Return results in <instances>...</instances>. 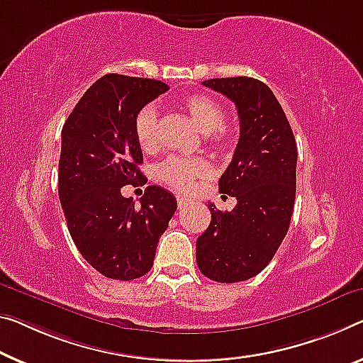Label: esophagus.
I'll return each instance as SVG.
<instances>
[{
    "label": "esophagus",
    "mask_w": 363,
    "mask_h": 363,
    "mask_svg": "<svg viewBox=\"0 0 363 363\" xmlns=\"http://www.w3.org/2000/svg\"><path fill=\"white\" fill-rule=\"evenodd\" d=\"M189 199H186V198H183V196H178L177 198V204H178V208H183V206H185L186 203H188Z\"/></svg>",
    "instance_id": "1"
}]
</instances>
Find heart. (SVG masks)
<instances>
[{"mask_svg": "<svg viewBox=\"0 0 363 363\" xmlns=\"http://www.w3.org/2000/svg\"><path fill=\"white\" fill-rule=\"evenodd\" d=\"M182 108L196 125L198 130L206 135V141L211 146L227 150L235 143V130L224 123V108L219 102L208 96L193 94L182 102ZM135 136L143 150H154L157 147V108L146 105L138 111L135 118ZM211 172L209 164L203 159L170 157L157 167V177L165 185L177 191H189L199 178Z\"/></svg>", "mask_w": 363, "mask_h": 363, "instance_id": "heart-1", "label": "heart"}]
</instances>
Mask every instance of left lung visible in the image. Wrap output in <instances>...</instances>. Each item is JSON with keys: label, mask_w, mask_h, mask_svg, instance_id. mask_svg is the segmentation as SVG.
<instances>
[{"label": "left lung", "mask_w": 363, "mask_h": 363, "mask_svg": "<svg viewBox=\"0 0 363 363\" xmlns=\"http://www.w3.org/2000/svg\"><path fill=\"white\" fill-rule=\"evenodd\" d=\"M203 84L235 104L240 139L219 191L237 198L230 213L209 203L211 224L196 242V263L216 282H242L269 264L292 219L297 144L281 104L253 77Z\"/></svg>", "instance_id": "8db88e82"}]
</instances>
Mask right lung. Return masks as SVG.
<instances>
[{"label": "right lung", "instance_id": "add662e5", "mask_svg": "<svg viewBox=\"0 0 363 363\" xmlns=\"http://www.w3.org/2000/svg\"><path fill=\"white\" fill-rule=\"evenodd\" d=\"M169 86L155 79L105 74L87 89L61 131L58 194L71 238L105 277L131 281L150 271L177 199L150 185L136 206L121 188L143 177L135 118Z\"/></svg>", "mask_w": 363, "mask_h": 363}]
</instances>
